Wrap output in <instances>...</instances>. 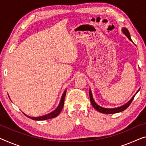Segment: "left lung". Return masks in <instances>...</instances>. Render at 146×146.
Listing matches in <instances>:
<instances>
[{
  "label": "left lung",
  "instance_id": "left-lung-1",
  "mask_svg": "<svg viewBox=\"0 0 146 146\" xmlns=\"http://www.w3.org/2000/svg\"><path fill=\"white\" fill-rule=\"evenodd\" d=\"M122 32L123 33L124 35H125L127 36V37L129 38L130 41H132V39H131V38H130V35L129 33V31H128V29H127V28L123 27V29H122ZM140 88H139V90L137 91L135 95L138 92V91L140 90ZM135 95L133 96L132 98L130 99V100L127 102V103H126L125 104H124V105L120 106V107H117V108H105L101 107V106L98 105V104L96 103V102L94 100V98H93L91 89L90 88V90H89V96H90V100L91 104H92L93 107H94L95 110H96L102 113H105V114H113V113H116L123 111L124 110H125L126 109H127L130 105V104H131V102H132V100H133Z\"/></svg>",
  "mask_w": 146,
  "mask_h": 146
}]
</instances>
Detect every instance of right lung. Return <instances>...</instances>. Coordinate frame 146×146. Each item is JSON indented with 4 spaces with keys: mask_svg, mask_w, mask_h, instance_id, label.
Instances as JSON below:
<instances>
[{
    "mask_svg": "<svg viewBox=\"0 0 146 146\" xmlns=\"http://www.w3.org/2000/svg\"><path fill=\"white\" fill-rule=\"evenodd\" d=\"M66 90L64 91V93H63L62 96V98H61V100L60 102L59 105H58V106L56 108L55 110H54L53 111L50 113L42 115V116H40V117H30V116H28V115L25 114L24 113H24L25 116H27V117H29V118L33 119V120H35V121H43V120H47V119L54 118V117H57L58 115L60 113L61 111L62 110L63 107H64V100H65V97H66Z\"/></svg>",
    "mask_w": 146,
    "mask_h": 146,
    "instance_id": "obj_1",
    "label": "right lung"
}]
</instances>
